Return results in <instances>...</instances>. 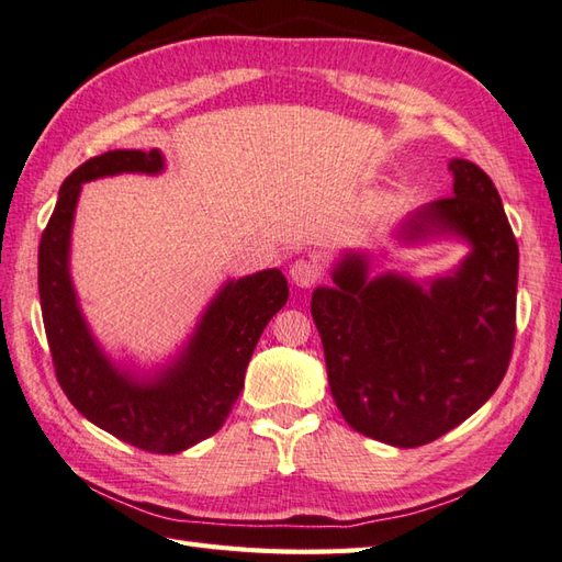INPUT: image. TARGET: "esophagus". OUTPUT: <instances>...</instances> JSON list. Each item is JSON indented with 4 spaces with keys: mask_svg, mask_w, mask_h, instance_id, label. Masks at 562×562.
<instances>
[{
    "mask_svg": "<svg viewBox=\"0 0 562 562\" xmlns=\"http://www.w3.org/2000/svg\"><path fill=\"white\" fill-rule=\"evenodd\" d=\"M322 277V267L313 259H297L291 267V279L297 289H313Z\"/></svg>",
    "mask_w": 562,
    "mask_h": 562,
    "instance_id": "esophagus-1",
    "label": "esophagus"
}]
</instances>
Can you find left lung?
<instances>
[{
	"label": "left lung",
	"mask_w": 562,
	"mask_h": 562,
	"mask_svg": "<svg viewBox=\"0 0 562 562\" xmlns=\"http://www.w3.org/2000/svg\"><path fill=\"white\" fill-rule=\"evenodd\" d=\"M454 194L418 209L398 238L457 235L471 245L450 277L428 289L398 273L368 279L346 255L336 289L313 293L329 390L353 430L394 447L442 438L503 382L517 331L519 249L493 180L454 158Z\"/></svg>",
	"instance_id": "8db88e82"
}]
</instances>
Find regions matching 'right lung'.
I'll use <instances>...</instances> for the list:
<instances>
[{
	"label": "right lung",
	"instance_id": "right-lung-1",
	"mask_svg": "<svg viewBox=\"0 0 562 562\" xmlns=\"http://www.w3.org/2000/svg\"><path fill=\"white\" fill-rule=\"evenodd\" d=\"M164 170L151 151H108L86 160L59 187L37 247V291L55 375L93 426L154 454H178L226 423L245 386V370L269 319L289 301L279 269L228 281L199 319L184 351L154 378H134L110 363L86 324L69 277V238L81 184L120 172Z\"/></svg>",
	"mask_w": 562,
	"mask_h": 562
}]
</instances>
